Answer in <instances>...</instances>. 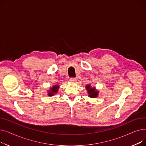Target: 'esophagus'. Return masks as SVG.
<instances>
[{"label":"esophagus","instance_id":"obj_1","mask_svg":"<svg viewBox=\"0 0 146 146\" xmlns=\"http://www.w3.org/2000/svg\"><path fill=\"white\" fill-rule=\"evenodd\" d=\"M70 81L73 82H76V78H70Z\"/></svg>","mask_w":146,"mask_h":146}]
</instances>
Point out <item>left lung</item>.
Returning <instances> with one entry per match:
<instances>
[{"label": "left lung", "instance_id": "left-lung-1", "mask_svg": "<svg viewBox=\"0 0 146 146\" xmlns=\"http://www.w3.org/2000/svg\"><path fill=\"white\" fill-rule=\"evenodd\" d=\"M86 88L88 90V92L89 94V97L94 98H96L98 96V93L97 91H96V89L95 88H91L90 86L89 85H87L86 86Z\"/></svg>", "mask_w": 146, "mask_h": 146}]
</instances>
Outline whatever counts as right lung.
Returning a JSON list of instances; mask_svg holds the SVG:
<instances>
[{"mask_svg": "<svg viewBox=\"0 0 146 146\" xmlns=\"http://www.w3.org/2000/svg\"><path fill=\"white\" fill-rule=\"evenodd\" d=\"M58 85H55L54 86H53L52 88H51V90L49 91L48 92V95L49 96H52L55 93H57V91H58Z\"/></svg>", "mask_w": 146, "mask_h": 146, "instance_id": "add662e5", "label": "right lung"}]
</instances>
